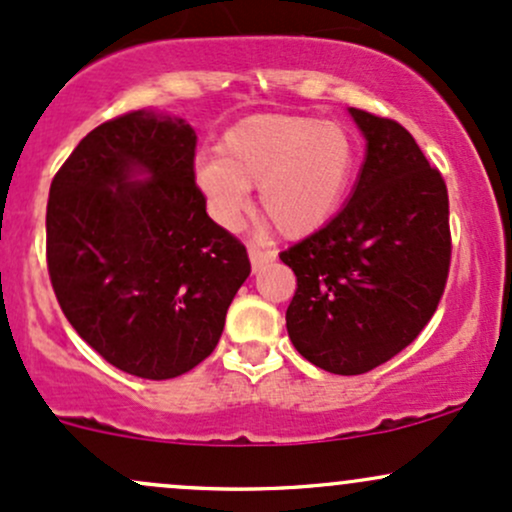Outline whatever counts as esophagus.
Segmentation results:
<instances>
[{"mask_svg": "<svg viewBox=\"0 0 512 512\" xmlns=\"http://www.w3.org/2000/svg\"><path fill=\"white\" fill-rule=\"evenodd\" d=\"M247 255H250V262H252V272H260L262 267L267 265V262H272L274 257V252H265V250H260V247H250V250H247Z\"/></svg>", "mask_w": 512, "mask_h": 512, "instance_id": "1", "label": "esophagus"}]
</instances>
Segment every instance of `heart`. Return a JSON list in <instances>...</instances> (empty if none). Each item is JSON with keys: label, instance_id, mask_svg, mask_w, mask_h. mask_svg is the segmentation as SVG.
<instances>
[{"label": "heart", "instance_id": "obj_1", "mask_svg": "<svg viewBox=\"0 0 512 512\" xmlns=\"http://www.w3.org/2000/svg\"><path fill=\"white\" fill-rule=\"evenodd\" d=\"M357 167V145L340 123L260 114L235 123L218 157L199 162L196 184L218 223L235 228L260 187L262 213L286 238H306L335 216Z\"/></svg>", "mask_w": 512, "mask_h": 512}]
</instances>
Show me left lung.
I'll return each mask as SVG.
<instances>
[{"mask_svg": "<svg viewBox=\"0 0 512 512\" xmlns=\"http://www.w3.org/2000/svg\"><path fill=\"white\" fill-rule=\"evenodd\" d=\"M367 155L333 221L284 250L296 294L286 330L301 357L355 376L389 362L430 323L452 257L442 174L401 123L350 109Z\"/></svg>", "mask_w": 512, "mask_h": 512, "instance_id": "1", "label": "left lung"}]
</instances>
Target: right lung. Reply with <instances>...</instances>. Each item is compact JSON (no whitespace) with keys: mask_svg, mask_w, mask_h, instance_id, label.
I'll use <instances>...</instances> for the list:
<instances>
[{"mask_svg":"<svg viewBox=\"0 0 512 512\" xmlns=\"http://www.w3.org/2000/svg\"><path fill=\"white\" fill-rule=\"evenodd\" d=\"M196 133L131 111L89 131L53 177L48 274L65 318L109 364L174 379L216 350L250 277L245 245L206 213Z\"/></svg>","mask_w":512,"mask_h":512,"instance_id":"obj_1","label":"right lung"}]
</instances>
